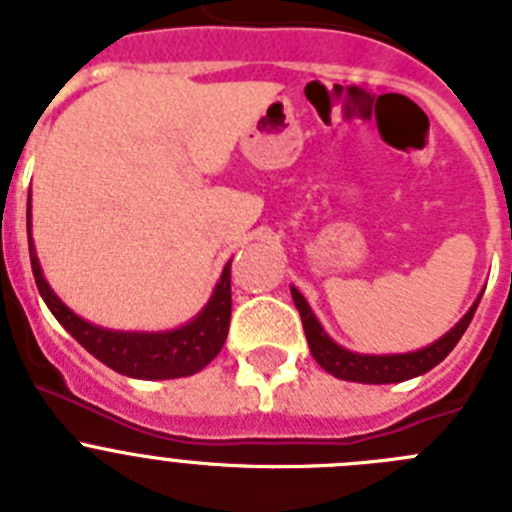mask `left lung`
Returning a JSON list of instances; mask_svg holds the SVG:
<instances>
[{
	"mask_svg": "<svg viewBox=\"0 0 512 512\" xmlns=\"http://www.w3.org/2000/svg\"><path fill=\"white\" fill-rule=\"evenodd\" d=\"M292 300L295 307L300 310L302 328H305L307 346H310L312 359L323 366L325 372L333 374L338 379H346V382H361V384H392V382H405V379L420 377V374L431 372L433 366L441 364L446 356L451 354V348L459 343V338L464 336V330L469 328L474 318V310H477L479 300L474 302L467 310V315L454 325V328L446 333L443 338H438L431 346L420 348V351H410V354H354L348 348L338 346L333 338L323 330V325L318 323L315 312L310 310L305 297L292 287Z\"/></svg>",
	"mask_w": 512,
	"mask_h": 512,
	"instance_id": "1",
	"label": "left lung"
}]
</instances>
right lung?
<instances>
[{"label": "right lung", "instance_id": "right-lung-1", "mask_svg": "<svg viewBox=\"0 0 512 512\" xmlns=\"http://www.w3.org/2000/svg\"><path fill=\"white\" fill-rule=\"evenodd\" d=\"M27 243H30V264L38 284L40 297L58 323L71 336L115 372L133 379H176L202 372L223 348L230 325V261L225 264L220 282L215 284L210 302L187 325L164 333H135V330H107L87 323L76 312L63 305L45 282L40 261L35 256L33 235H30V205H27Z\"/></svg>", "mask_w": 512, "mask_h": 512}]
</instances>
